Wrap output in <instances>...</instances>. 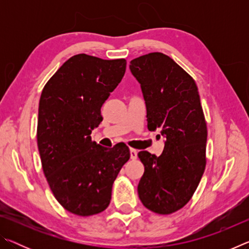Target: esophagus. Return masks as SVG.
Returning a JSON list of instances; mask_svg holds the SVG:
<instances>
[{
  "mask_svg": "<svg viewBox=\"0 0 249 249\" xmlns=\"http://www.w3.org/2000/svg\"><path fill=\"white\" fill-rule=\"evenodd\" d=\"M129 153H130V159H136L137 158V150L134 149V148H130L129 149Z\"/></svg>",
  "mask_w": 249,
  "mask_h": 249,
  "instance_id": "34e87169",
  "label": "esophagus"
}]
</instances>
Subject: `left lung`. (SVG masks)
<instances>
[{
    "instance_id": "1",
    "label": "left lung",
    "mask_w": 249,
    "mask_h": 249,
    "mask_svg": "<svg viewBox=\"0 0 249 249\" xmlns=\"http://www.w3.org/2000/svg\"><path fill=\"white\" fill-rule=\"evenodd\" d=\"M129 69L144 95L147 127L166 137L162 154L138 153L145 167L138 196L145 208L167 215L191 200L206 165L208 128L195 80L161 53L133 59Z\"/></svg>"
}]
</instances>
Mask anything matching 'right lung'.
<instances>
[{"mask_svg": "<svg viewBox=\"0 0 249 249\" xmlns=\"http://www.w3.org/2000/svg\"><path fill=\"white\" fill-rule=\"evenodd\" d=\"M125 70V59L79 53L56 71L41 92L37 145L43 171L56 200L75 215H94L107 208L113 183L130 157L124 142L107 148L90 136Z\"/></svg>", "mask_w": 249, "mask_h": 249, "instance_id": "right-lung-1", "label": "right lung"}]
</instances>
